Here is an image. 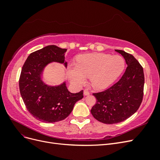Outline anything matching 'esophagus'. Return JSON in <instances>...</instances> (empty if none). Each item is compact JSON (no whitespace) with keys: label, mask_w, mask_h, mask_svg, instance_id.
Instances as JSON below:
<instances>
[{"label":"esophagus","mask_w":160,"mask_h":160,"mask_svg":"<svg viewBox=\"0 0 160 160\" xmlns=\"http://www.w3.org/2000/svg\"><path fill=\"white\" fill-rule=\"evenodd\" d=\"M83 93H84V95H85V96L89 95L90 94L89 92L88 91H87V90H85V91H83Z\"/></svg>","instance_id":"1"}]
</instances>
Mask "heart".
Wrapping results in <instances>:
<instances>
[{"label":"heart","instance_id":"obj_1","mask_svg":"<svg viewBox=\"0 0 160 160\" xmlns=\"http://www.w3.org/2000/svg\"><path fill=\"white\" fill-rule=\"evenodd\" d=\"M125 67L122 56L104 53H90L78 58L77 63H71L67 75L72 84L83 85L86 77H90L91 86L101 90L108 88L122 73Z\"/></svg>","mask_w":160,"mask_h":160}]
</instances>
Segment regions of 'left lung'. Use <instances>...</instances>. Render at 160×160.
Instances as JSON below:
<instances>
[{
	"mask_svg": "<svg viewBox=\"0 0 160 160\" xmlns=\"http://www.w3.org/2000/svg\"><path fill=\"white\" fill-rule=\"evenodd\" d=\"M122 55L128 65L119 81L110 88L93 95L96 104L91 113L99 122L105 124L122 122L136 112L143 95V69L137 59L122 50H115Z\"/></svg>",
	"mask_w": 160,
	"mask_h": 160,
	"instance_id": "8db88e82",
	"label": "left lung"
}]
</instances>
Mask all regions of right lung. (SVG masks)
Wrapping results in <instances>:
<instances>
[{"mask_svg":"<svg viewBox=\"0 0 160 160\" xmlns=\"http://www.w3.org/2000/svg\"><path fill=\"white\" fill-rule=\"evenodd\" d=\"M67 49L49 45L33 52L22 66L19 79V89L27 110L35 119L45 123H54L69 116L77 101L83 98V91L72 93L66 81L58 85H49L42 80L45 67L55 62L63 64Z\"/></svg>","mask_w":160,"mask_h":160,"instance_id":"add662e5","label":"right lung"}]
</instances>
